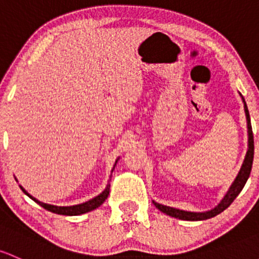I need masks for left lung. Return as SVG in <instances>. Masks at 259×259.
Listing matches in <instances>:
<instances>
[{
  "label": "left lung",
  "instance_id": "1",
  "mask_svg": "<svg viewBox=\"0 0 259 259\" xmlns=\"http://www.w3.org/2000/svg\"><path fill=\"white\" fill-rule=\"evenodd\" d=\"M242 98V102H243V108H244V114H246L247 119V133H248V149H247L246 156H244V161L241 166V170H239L238 175L236 176L235 181L232 182V185L230 186L228 191L226 192V195L223 196V198L220 201V203L217 206H214L213 208L208 209V211L203 212H194V211H186V209H180L175 207H170V206L161 205L159 202H155L152 201V203L155 205V207L160 209L164 213L168 214L171 217H175V219L184 220V221H203V220H208L211 217L217 216L219 213L225 211L231 203L235 201V198L239 195V192L242 191V189L246 185L247 180H248L249 175H251L252 170V164H253V155H254V141H253V133H252V125H251V118H249V111L247 108L246 100L242 97V94L239 93Z\"/></svg>",
  "mask_w": 259,
  "mask_h": 259
}]
</instances>
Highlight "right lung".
I'll return each mask as SVG.
<instances>
[{
  "instance_id": "add662e5",
  "label": "right lung",
  "mask_w": 259,
  "mask_h": 259,
  "mask_svg": "<svg viewBox=\"0 0 259 259\" xmlns=\"http://www.w3.org/2000/svg\"><path fill=\"white\" fill-rule=\"evenodd\" d=\"M118 160H119V157L116 159L113 168H111V172H113L114 168H115V165H116V162H118ZM110 178H111V175H110ZM110 180H109V181H110ZM16 181H17V179H16ZM109 181H108L107 187H105L104 191H103L102 194H99L98 196H95V197L91 198L89 201H85V202L78 203V205H73V206H56V205H50V203H45V202H42V201L37 200V198L33 197L32 195H29L28 192H27L26 190L21 186V185H20V187H21L22 191L28 196L29 198H32L34 202H37L38 205L42 206V207L47 209V211L53 212V213H57V214H64V216H78V214H83V213H87V212L93 211V209L99 207L100 205H103V202H104V201L108 198L109 191H110V184H109Z\"/></svg>"
}]
</instances>
